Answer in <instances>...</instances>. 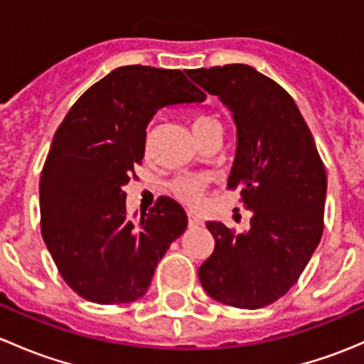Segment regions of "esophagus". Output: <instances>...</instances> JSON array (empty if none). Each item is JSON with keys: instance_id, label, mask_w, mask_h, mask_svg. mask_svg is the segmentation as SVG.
<instances>
[{"instance_id": "esophagus-1", "label": "esophagus", "mask_w": 364, "mask_h": 364, "mask_svg": "<svg viewBox=\"0 0 364 364\" xmlns=\"http://www.w3.org/2000/svg\"><path fill=\"white\" fill-rule=\"evenodd\" d=\"M188 225L190 227H200V225H204V222L199 218V216H196V215H192V213H188Z\"/></svg>"}]
</instances>
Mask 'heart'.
Instances as JSON below:
<instances>
[{"label": "heart", "instance_id": "1", "mask_svg": "<svg viewBox=\"0 0 364 364\" xmlns=\"http://www.w3.org/2000/svg\"><path fill=\"white\" fill-rule=\"evenodd\" d=\"M211 124H220L218 119L211 116H199L193 121V132H203L204 128ZM205 188V178L196 174H183L178 176L171 181V192L178 197L181 203L186 205H197L203 199V193Z\"/></svg>", "mask_w": 364, "mask_h": 364}]
</instances>
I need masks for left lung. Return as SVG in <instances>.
<instances>
[{
    "label": "left lung",
    "instance_id": "1",
    "mask_svg": "<svg viewBox=\"0 0 364 364\" xmlns=\"http://www.w3.org/2000/svg\"><path fill=\"white\" fill-rule=\"evenodd\" d=\"M190 79L232 111L237 148L227 188L253 213L234 234L208 222L215 250L199 267L213 299L257 310L296 284L322 229L328 178L306 121L291 95L248 65L190 70Z\"/></svg>",
    "mask_w": 364,
    "mask_h": 364
}]
</instances>
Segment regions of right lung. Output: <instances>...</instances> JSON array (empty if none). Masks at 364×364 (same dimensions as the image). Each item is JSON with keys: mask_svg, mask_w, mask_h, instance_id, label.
<instances>
[{"mask_svg": "<svg viewBox=\"0 0 364 364\" xmlns=\"http://www.w3.org/2000/svg\"><path fill=\"white\" fill-rule=\"evenodd\" d=\"M204 98L181 70L130 65L84 91L65 116L40 176V223L58 271L80 297L98 304L142 297L185 232L186 213L171 197L128 220L123 186L142 164L156 111Z\"/></svg>", "mask_w": 364, "mask_h": 364, "instance_id": "right-lung-1", "label": "right lung"}]
</instances>
